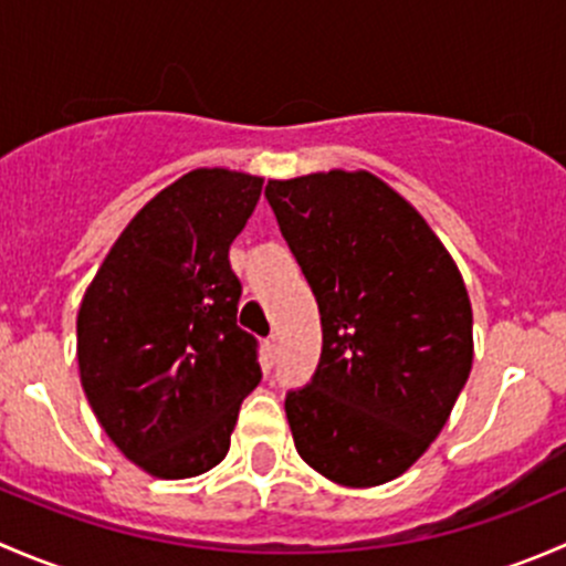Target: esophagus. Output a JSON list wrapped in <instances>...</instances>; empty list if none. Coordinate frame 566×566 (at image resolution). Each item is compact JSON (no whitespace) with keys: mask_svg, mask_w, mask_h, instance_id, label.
Wrapping results in <instances>:
<instances>
[{"mask_svg":"<svg viewBox=\"0 0 566 566\" xmlns=\"http://www.w3.org/2000/svg\"><path fill=\"white\" fill-rule=\"evenodd\" d=\"M265 345H268V356L276 358V356H279V334H271V336H268Z\"/></svg>","mask_w":566,"mask_h":566,"instance_id":"34e87169","label":"esophagus"}]
</instances>
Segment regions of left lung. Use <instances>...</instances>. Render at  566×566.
<instances>
[{
  "mask_svg": "<svg viewBox=\"0 0 566 566\" xmlns=\"http://www.w3.org/2000/svg\"><path fill=\"white\" fill-rule=\"evenodd\" d=\"M315 293L323 350L284 397L298 454L325 479H397L447 424L473 361L465 284L427 221L369 172L268 180Z\"/></svg>",
  "mask_w": 566,
  "mask_h": 566,
  "instance_id": "obj_1",
  "label": "left lung"
}]
</instances>
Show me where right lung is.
I'll list each match as a JSON object with an SVG mask.
<instances>
[{
  "mask_svg": "<svg viewBox=\"0 0 566 566\" xmlns=\"http://www.w3.org/2000/svg\"><path fill=\"white\" fill-rule=\"evenodd\" d=\"M260 191L262 177L227 169L182 175L134 216L84 293V394L119 452L158 479L219 465L262 380L230 265Z\"/></svg>",
  "mask_w": 566,
  "mask_h": 566,
  "instance_id": "add662e5",
  "label": "right lung"
}]
</instances>
